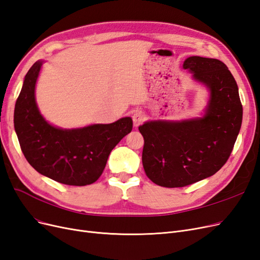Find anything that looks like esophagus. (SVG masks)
<instances>
[{
    "label": "esophagus",
    "instance_id": "34e87169",
    "mask_svg": "<svg viewBox=\"0 0 260 260\" xmlns=\"http://www.w3.org/2000/svg\"><path fill=\"white\" fill-rule=\"evenodd\" d=\"M145 119V115L143 114L142 112H134L132 115V120H133V124L134 127H139L140 124L144 121Z\"/></svg>",
    "mask_w": 260,
    "mask_h": 260
}]
</instances>
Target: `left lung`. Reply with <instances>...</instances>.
I'll return each instance as SVG.
<instances>
[{"mask_svg": "<svg viewBox=\"0 0 260 260\" xmlns=\"http://www.w3.org/2000/svg\"><path fill=\"white\" fill-rule=\"evenodd\" d=\"M183 68L209 90L201 117L149 120L139 127L144 138L142 162L151 182L184 187L215 174L226 164L242 124L236 79L217 59L192 56Z\"/></svg>", "mask_w": 260, "mask_h": 260, "instance_id": "obj_1", "label": "left lung"}]
</instances>
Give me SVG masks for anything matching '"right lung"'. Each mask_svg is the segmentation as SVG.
<instances>
[{"label": "right lung", "instance_id": "right-lung-1", "mask_svg": "<svg viewBox=\"0 0 260 260\" xmlns=\"http://www.w3.org/2000/svg\"><path fill=\"white\" fill-rule=\"evenodd\" d=\"M43 60L31 67L16 101L14 126L22 153L39 173L61 184L86 186L99 178L113 148L132 130L131 117L75 129L52 126L35 100Z\"/></svg>", "mask_w": 260, "mask_h": 260}]
</instances>
